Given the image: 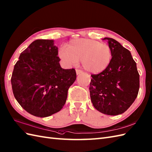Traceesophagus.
Here are the masks:
<instances>
[{
	"label": "esophagus",
	"instance_id": "esophagus-1",
	"mask_svg": "<svg viewBox=\"0 0 152 152\" xmlns=\"http://www.w3.org/2000/svg\"><path fill=\"white\" fill-rule=\"evenodd\" d=\"M83 73L82 70L79 69H76V73H77V75H79V74H80V73Z\"/></svg>",
	"mask_w": 152,
	"mask_h": 152
}]
</instances>
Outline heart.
<instances>
[{
  "label": "heart",
  "mask_w": 152,
  "mask_h": 152,
  "mask_svg": "<svg viewBox=\"0 0 152 152\" xmlns=\"http://www.w3.org/2000/svg\"><path fill=\"white\" fill-rule=\"evenodd\" d=\"M58 56L66 64L73 65L79 61L86 71L98 74L104 72L110 64L112 51L107 44L89 39L71 40L68 48L62 46Z\"/></svg>",
  "instance_id": "1"
}]
</instances>
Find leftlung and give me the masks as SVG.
<instances>
[{
  "label": "left lung",
  "instance_id": "obj_1",
  "mask_svg": "<svg viewBox=\"0 0 152 152\" xmlns=\"http://www.w3.org/2000/svg\"><path fill=\"white\" fill-rule=\"evenodd\" d=\"M104 40H108L112 49V61L104 72L91 75L90 97L100 112L117 115L135 101L139 90V74L130 51L113 39Z\"/></svg>",
  "mask_w": 152,
  "mask_h": 152
}]
</instances>
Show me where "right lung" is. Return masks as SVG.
Listing matches in <instances>:
<instances>
[{
    "label": "right lung",
    "instance_id": "obj_1",
    "mask_svg": "<svg viewBox=\"0 0 152 152\" xmlns=\"http://www.w3.org/2000/svg\"><path fill=\"white\" fill-rule=\"evenodd\" d=\"M53 40L38 39L20 53L11 82L19 104L33 115L50 116L64 106L75 69H62Z\"/></svg>",
    "mask_w": 152,
    "mask_h": 152
}]
</instances>
